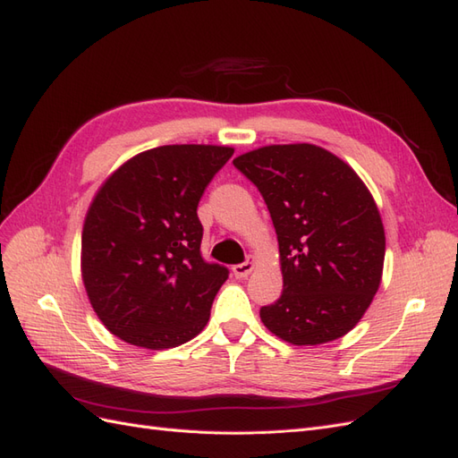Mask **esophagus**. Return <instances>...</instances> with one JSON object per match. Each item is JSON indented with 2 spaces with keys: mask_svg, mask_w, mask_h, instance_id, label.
Returning a JSON list of instances; mask_svg holds the SVG:
<instances>
[{
  "mask_svg": "<svg viewBox=\"0 0 458 458\" xmlns=\"http://www.w3.org/2000/svg\"><path fill=\"white\" fill-rule=\"evenodd\" d=\"M252 269H254V258H248L246 261H242V263H239V266L233 267V275L237 276V279H244V276L252 273Z\"/></svg>",
  "mask_w": 458,
  "mask_h": 458,
  "instance_id": "obj_1",
  "label": "esophagus"
}]
</instances>
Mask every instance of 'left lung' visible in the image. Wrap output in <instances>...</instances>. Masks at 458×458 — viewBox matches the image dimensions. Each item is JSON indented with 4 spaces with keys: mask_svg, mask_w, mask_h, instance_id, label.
Masks as SVG:
<instances>
[{
    "mask_svg": "<svg viewBox=\"0 0 458 458\" xmlns=\"http://www.w3.org/2000/svg\"><path fill=\"white\" fill-rule=\"evenodd\" d=\"M233 164L261 192L279 241L283 294L259 310L261 323L294 345L348 335L377 294L386 254L365 183L310 143L261 147Z\"/></svg>",
    "mask_w": 458,
    "mask_h": 458,
    "instance_id": "obj_1",
    "label": "left lung"
}]
</instances>
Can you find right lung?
Here are the masks:
<instances>
[{
	"mask_svg": "<svg viewBox=\"0 0 458 458\" xmlns=\"http://www.w3.org/2000/svg\"><path fill=\"white\" fill-rule=\"evenodd\" d=\"M231 147L141 152L97 192L81 233V276L103 325L131 345L168 350L210 318L229 269L202 258L199 202Z\"/></svg>",
	"mask_w": 458,
	"mask_h": 458,
	"instance_id": "right-lung-1",
	"label": "right lung"
}]
</instances>
